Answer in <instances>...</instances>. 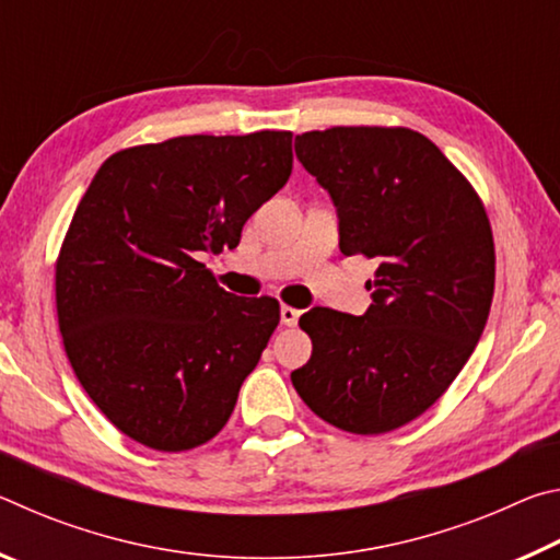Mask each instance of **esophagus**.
<instances>
[{"label": "esophagus", "instance_id": "1", "mask_svg": "<svg viewBox=\"0 0 560 560\" xmlns=\"http://www.w3.org/2000/svg\"><path fill=\"white\" fill-rule=\"evenodd\" d=\"M299 316H301V311L299 308H293V306H281V324L283 326H296V320H299Z\"/></svg>", "mask_w": 560, "mask_h": 560}]
</instances>
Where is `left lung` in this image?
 <instances>
[{"label":"left lung","instance_id":"1","mask_svg":"<svg viewBox=\"0 0 560 560\" xmlns=\"http://www.w3.org/2000/svg\"><path fill=\"white\" fill-rule=\"evenodd\" d=\"M296 158L336 205L340 252L377 269L363 316L316 306L299 318L314 353L291 383L338 430L393 432L447 393L487 326L497 257L485 202L410 128L301 132Z\"/></svg>","mask_w":560,"mask_h":560}]
</instances>
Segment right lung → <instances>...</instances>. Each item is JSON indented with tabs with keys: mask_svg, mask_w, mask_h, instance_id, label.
<instances>
[{
	"mask_svg": "<svg viewBox=\"0 0 560 560\" xmlns=\"http://www.w3.org/2000/svg\"><path fill=\"white\" fill-rule=\"evenodd\" d=\"M291 132L179 136L113 153L56 259V316L98 410L158 452L210 442L279 326V301L224 291L197 261L234 249L287 185Z\"/></svg>",
	"mask_w": 560,
	"mask_h": 560,
	"instance_id": "right-lung-1",
	"label": "right lung"
}]
</instances>
